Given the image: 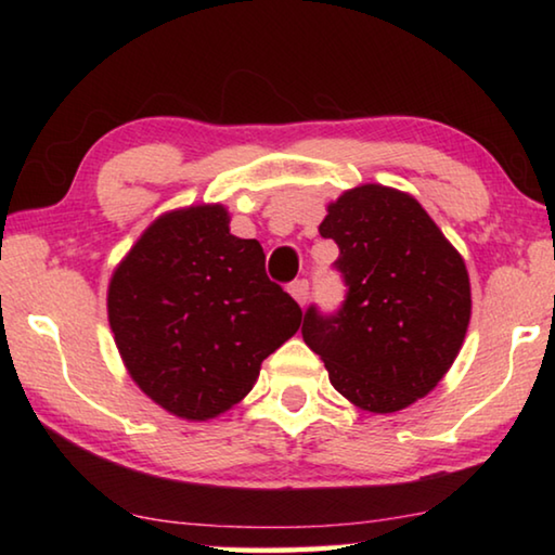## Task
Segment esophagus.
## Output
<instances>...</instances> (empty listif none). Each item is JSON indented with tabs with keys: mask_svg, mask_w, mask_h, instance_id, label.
<instances>
[{
	"mask_svg": "<svg viewBox=\"0 0 555 555\" xmlns=\"http://www.w3.org/2000/svg\"><path fill=\"white\" fill-rule=\"evenodd\" d=\"M288 294L298 300V306H306L308 296H311V284H308V279H298L288 286Z\"/></svg>",
	"mask_w": 555,
	"mask_h": 555,
	"instance_id": "esophagus-1",
	"label": "esophagus"
}]
</instances>
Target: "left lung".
<instances>
[{"instance_id": "8db88e82", "label": "left lung", "mask_w": 555, "mask_h": 555, "mask_svg": "<svg viewBox=\"0 0 555 555\" xmlns=\"http://www.w3.org/2000/svg\"><path fill=\"white\" fill-rule=\"evenodd\" d=\"M318 232L340 249L347 296L333 315L308 308L306 345L354 406H411L463 347L473 311L463 257L413 195L379 183L345 191Z\"/></svg>"}]
</instances>
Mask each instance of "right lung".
Segmentation results:
<instances>
[{"label": "right lung", "mask_w": 555, "mask_h": 555, "mask_svg": "<svg viewBox=\"0 0 555 555\" xmlns=\"http://www.w3.org/2000/svg\"><path fill=\"white\" fill-rule=\"evenodd\" d=\"M107 318L137 387L178 418L208 421L247 397L304 311L222 205H191L156 218L119 261Z\"/></svg>", "instance_id": "right-lung-1"}]
</instances>
